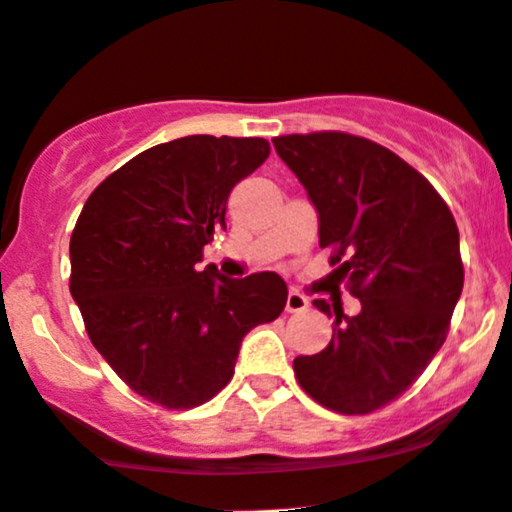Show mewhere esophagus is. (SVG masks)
<instances>
[{"mask_svg":"<svg viewBox=\"0 0 512 512\" xmlns=\"http://www.w3.org/2000/svg\"><path fill=\"white\" fill-rule=\"evenodd\" d=\"M308 308V299L299 291H289V296H286V311L289 313H301Z\"/></svg>","mask_w":512,"mask_h":512,"instance_id":"34e87169","label":"esophagus"}]
</instances>
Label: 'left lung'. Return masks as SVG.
Listing matches in <instances>:
<instances>
[{"mask_svg": "<svg viewBox=\"0 0 512 512\" xmlns=\"http://www.w3.org/2000/svg\"><path fill=\"white\" fill-rule=\"evenodd\" d=\"M318 211L330 277L362 303H333V340L294 359L301 389L335 413L384 408L425 372L447 338L464 265L452 211L406 160L374 140L340 131L272 140ZM313 306L330 316V303Z\"/></svg>", "mask_w": 512, "mask_h": 512, "instance_id": "obj_1", "label": "left lung"}]
</instances>
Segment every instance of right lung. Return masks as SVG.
<instances>
[{"instance_id":"1","label":"right lung","mask_w":512,"mask_h":512,"mask_svg":"<svg viewBox=\"0 0 512 512\" xmlns=\"http://www.w3.org/2000/svg\"><path fill=\"white\" fill-rule=\"evenodd\" d=\"M269 155L265 138L187 136L104 179L70 238V294L89 340L138 396L194 408L233 379L240 342L279 318L284 279L196 269L226 228L230 189Z\"/></svg>"}]
</instances>
